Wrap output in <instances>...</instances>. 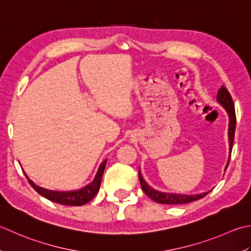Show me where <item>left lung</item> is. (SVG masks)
<instances>
[{
	"instance_id": "obj_1",
	"label": "left lung",
	"mask_w": 251,
	"mask_h": 251,
	"mask_svg": "<svg viewBox=\"0 0 251 251\" xmlns=\"http://www.w3.org/2000/svg\"><path fill=\"white\" fill-rule=\"evenodd\" d=\"M217 101L226 110L228 115V129H227L228 158H227L226 166L224 168V171H226L229 159H231V152H232L234 135H235V127H236V116H235V109H234V103H233L232 96L229 94V92L227 91L226 86H222V88L218 91ZM139 177H140V182H141L143 191H144V193L148 197L158 203H163V204L188 203V202L198 201V199L204 197L207 194L211 192L209 191L202 194H193V195H185V194H175V193H163V192L157 191L155 188H152L148 185L146 181L144 180V177H143L140 170H139Z\"/></svg>"
}]
</instances>
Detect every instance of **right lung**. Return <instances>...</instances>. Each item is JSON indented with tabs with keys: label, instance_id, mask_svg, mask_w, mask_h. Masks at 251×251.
<instances>
[{
	"label": "right lung",
	"instance_id": "right-lung-1",
	"mask_svg": "<svg viewBox=\"0 0 251 251\" xmlns=\"http://www.w3.org/2000/svg\"><path fill=\"white\" fill-rule=\"evenodd\" d=\"M106 162H107V159H105L100 163L99 169H97V172L93 178V181L89 183L88 185L80 188V190L68 191V192L50 191V190H47V188L40 187L38 185H35V184L30 180L28 176L25 175V172L24 173L25 177L28 178V182L30 183V185H31L41 196L45 197L47 199H49V201L57 202L60 204H66V206H82V204H85L86 202L92 201V199L95 197L96 194L99 193L101 177H103L104 170L106 167Z\"/></svg>",
	"mask_w": 251,
	"mask_h": 251
}]
</instances>
